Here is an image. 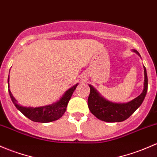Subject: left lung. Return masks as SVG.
<instances>
[{"mask_svg": "<svg viewBox=\"0 0 157 157\" xmlns=\"http://www.w3.org/2000/svg\"><path fill=\"white\" fill-rule=\"evenodd\" d=\"M138 55L140 54L134 50ZM144 90L140 95L127 103H113L105 99L91 85L90 93L88 98V107L91 113L102 121L116 123L126 120L142 104L147 91V75L144 66Z\"/></svg>", "mask_w": 157, "mask_h": 157, "instance_id": "1", "label": "left lung"}]
</instances>
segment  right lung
I'll return each mask as SVG.
<instances>
[{"mask_svg": "<svg viewBox=\"0 0 157 157\" xmlns=\"http://www.w3.org/2000/svg\"><path fill=\"white\" fill-rule=\"evenodd\" d=\"M9 79L10 77H8V83H9ZM77 85L78 83L67 90L65 93H64L63 96L56 103L46 105V106L37 107V108H31V107L26 108V107L20 106L17 104V101L13 97L10 89L8 90V91L10 95L11 100L16 108L20 110L26 117L30 119L34 122H37V123H49V122L59 120L65 113L69 100L71 98L72 94L75 89L77 88Z\"/></svg>", "mask_w": 157, "mask_h": 157, "instance_id": "right-lung-1", "label": "right lung"}]
</instances>
